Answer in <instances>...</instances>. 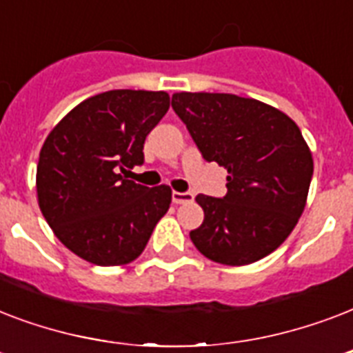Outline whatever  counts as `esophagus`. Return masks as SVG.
<instances>
[{"instance_id":"obj_1","label":"esophagus","mask_w":353,"mask_h":353,"mask_svg":"<svg viewBox=\"0 0 353 353\" xmlns=\"http://www.w3.org/2000/svg\"><path fill=\"white\" fill-rule=\"evenodd\" d=\"M172 201H174L176 205L190 203V201H194V194L192 192H172Z\"/></svg>"}]
</instances>
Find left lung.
<instances>
[{"label": "left lung", "instance_id": "obj_1", "mask_svg": "<svg viewBox=\"0 0 353 353\" xmlns=\"http://www.w3.org/2000/svg\"><path fill=\"white\" fill-rule=\"evenodd\" d=\"M203 159L227 168V194H198L203 223L190 240L203 256L247 265L268 256L295 229L313 176L312 152L285 113L231 93H174Z\"/></svg>", "mask_w": 353, "mask_h": 353}]
</instances>
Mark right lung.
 I'll return each instance as SVG.
<instances>
[{
    "instance_id": "1",
    "label": "right lung",
    "mask_w": 353,
    "mask_h": 353,
    "mask_svg": "<svg viewBox=\"0 0 353 353\" xmlns=\"http://www.w3.org/2000/svg\"><path fill=\"white\" fill-rule=\"evenodd\" d=\"M168 108L165 91H106L80 102L47 135L36 168L38 205L77 256L124 265L144 251L172 190L139 185L126 172L144 163V139Z\"/></svg>"
}]
</instances>
